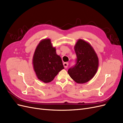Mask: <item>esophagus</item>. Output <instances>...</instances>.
Segmentation results:
<instances>
[{"label":"esophagus","instance_id":"34e87169","mask_svg":"<svg viewBox=\"0 0 123 123\" xmlns=\"http://www.w3.org/2000/svg\"><path fill=\"white\" fill-rule=\"evenodd\" d=\"M63 65H64L65 68H67L68 66V62H64L63 63Z\"/></svg>","mask_w":123,"mask_h":123}]
</instances>
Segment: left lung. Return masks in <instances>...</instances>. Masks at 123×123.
<instances>
[{"instance_id":"left-lung-1","label":"left lung","mask_w":123,"mask_h":123,"mask_svg":"<svg viewBox=\"0 0 123 123\" xmlns=\"http://www.w3.org/2000/svg\"><path fill=\"white\" fill-rule=\"evenodd\" d=\"M77 59L74 67L68 73L71 79L78 84H84L91 80L97 72L98 58L89 43L79 39L74 46Z\"/></svg>"}]
</instances>
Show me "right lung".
Segmentation results:
<instances>
[{"instance_id": "add662e5", "label": "right lung", "mask_w": 123, "mask_h": 123, "mask_svg": "<svg viewBox=\"0 0 123 123\" xmlns=\"http://www.w3.org/2000/svg\"><path fill=\"white\" fill-rule=\"evenodd\" d=\"M32 63L37 77L45 83L52 81L64 69L61 57L56 54L55 48L49 38L39 42L33 55Z\"/></svg>"}]
</instances>
